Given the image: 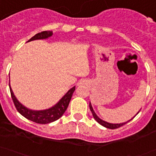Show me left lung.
I'll list each match as a JSON object with an SVG mask.
<instances>
[{
    "mask_svg": "<svg viewBox=\"0 0 156 156\" xmlns=\"http://www.w3.org/2000/svg\"><path fill=\"white\" fill-rule=\"evenodd\" d=\"M89 108H90V110H91V112H92V115H93L94 117V119H96V121L98 122L99 123H100V125H102L104 126V127H107V128H109V129H115V128H118V127H121V126L124 125V124H126L127 123H128L129 121H131L132 119H133L134 117L136 116L137 114H138L139 112H140V111H139V112L136 114L135 116L132 118V119H131L130 120H128V121L127 122H124V123H108V122H106V121H104V120H103V119H101L100 118H99L98 116H97V115H96V113H95V112H94L93 108H92V104H91V103H89Z\"/></svg>",
    "mask_w": 156,
    "mask_h": 156,
    "instance_id": "8db88e82",
    "label": "left lung"
}]
</instances>
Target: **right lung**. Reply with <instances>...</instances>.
<instances>
[{
    "label": "right lung",
    "mask_w": 156,
    "mask_h": 156,
    "mask_svg": "<svg viewBox=\"0 0 156 156\" xmlns=\"http://www.w3.org/2000/svg\"><path fill=\"white\" fill-rule=\"evenodd\" d=\"M52 36V31H44L41 33H37L31 38L30 40L27 41H35V40H42V39H47L48 37ZM10 88V93H11L12 99L14 103V105L16 107V110L18 112L20 113V115L25 117L26 119H29L31 121H33L37 123H41V124H46V123H52V122L56 121L58 119H60V117L62 116L63 114L65 112L67 108L69 106V102H70L71 98L73 96V94L76 89V87L74 86L72 87L70 90L68 91L65 95L63 96L62 98L60 99V101L54 105L53 107L50 108L48 109L45 110H40V111H35L29 109L26 107H24L22 104H20L18 101L16 96H14V93L12 90L11 87L9 84Z\"/></svg>",
    "instance_id": "obj_1"
}]
</instances>
